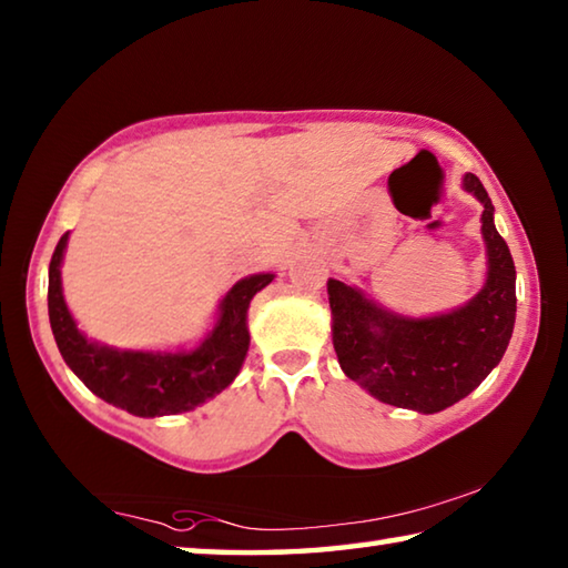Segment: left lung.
Instances as JSON below:
<instances>
[{
    "label": "left lung",
    "mask_w": 568,
    "mask_h": 568,
    "mask_svg": "<svg viewBox=\"0 0 568 568\" xmlns=\"http://www.w3.org/2000/svg\"><path fill=\"white\" fill-rule=\"evenodd\" d=\"M464 187L484 203L488 277L468 305L434 318H403L328 281L333 348L345 376L383 403L438 413L466 398L504 358L516 321V267L494 225V205L468 172Z\"/></svg>",
    "instance_id": "obj_1"
}]
</instances>
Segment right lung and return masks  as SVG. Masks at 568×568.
Segmentation results:
<instances>
[{
	"instance_id": "1",
	"label": "right lung",
	"mask_w": 568,
	"mask_h": 568,
	"mask_svg": "<svg viewBox=\"0 0 568 568\" xmlns=\"http://www.w3.org/2000/svg\"><path fill=\"white\" fill-rule=\"evenodd\" d=\"M67 235L70 233L60 237L50 261L47 307H50L57 348H60L64 363L74 371V376L94 396L132 413V416L152 418L192 410L233 383L250 345L245 323L250 301L273 281L271 273L250 275L225 295L217 325L195 351H114L84 338L67 311L60 281Z\"/></svg>"
}]
</instances>
